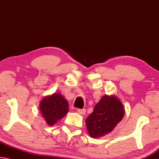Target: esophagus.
Instances as JSON below:
<instances>
[{"mask_svg": "<svg viewBox=\"0 0 159 159\" xmlns=\"http://www.w3.org/2000/svg\"><path fill=\"white\" fill-rule=\"evenodd\" d=\"M77 112L78 114H79L80 115H84L86 112V110L85 109H77Z\"/></svg>", "mask_w": 159, "mask_h": 159, "instance_id": "obj_1", "label": "esophagus"}]
</instances>
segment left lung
Listing matches in <instances>:
<instances>
[{
	"label": "left lung",
	"mask_w": 159,
	"mask_h": 159,
	"mask_svg": "<svg viewBox=\"0 0 159 159\" xmlns=\"http://www.w3.org/2000/svg\"><path fill=\"white\" fill-rule=\"evenodd\" d=\"M124 107L114 95L102 97L85 120L88 133L93 138L103 137L114 130L124 116Z\"/></svg>",
	"instance_id": "left-lung-1"
}]
</instances>
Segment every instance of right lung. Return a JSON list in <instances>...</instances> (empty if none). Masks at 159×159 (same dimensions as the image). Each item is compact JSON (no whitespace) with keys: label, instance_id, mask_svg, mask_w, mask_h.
Instances as JSON below:
<instances>
[{"label":"right lung","instance_id":"1","mask_svg":"<svg viewBox=\"0 0 159 159\" xmlns=\"http://www.w3.org/2000/svg\"><path fill=\"white\" fill-rule=\"evenodd\" d=\"M42 116L50 126L55 125L69 112V104L60 93L45 96L39 104Z\"/></svg>","mask_w":159,"mask_h":159}]
</instances>
